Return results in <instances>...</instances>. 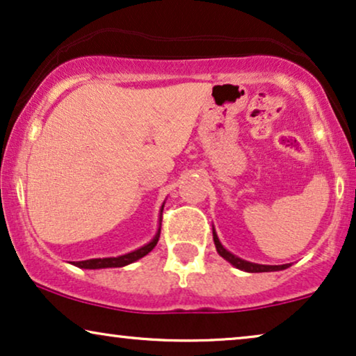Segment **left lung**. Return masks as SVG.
I'll return each instance as SVG.
<instances>
[{
	"mask_svg": "<svg viewBox=\"0 0 356 356\" xmlns=\"http://www.w3.org/2000/svg\"><path fill=\"white\" fill-rule=\"evenodd\" d=\"M213 241H215V245H216L218 254H220L222 259H226L227 262H229L231 265H234L236 268L244 270V272H249V273H259V272H277V270H285V268L290 267V264H285V265H262V264L248 262V260H243V259L236 257L234 254H231L229 250H226L225 248H222V244L220 243V239H218V236H216V233H215V229H213Z\"/></svg>",
	"mask_w": 356,
	"mask_h": 356,
	"instance_id": "left-lung-1",
	"label": "left lung"
}]
</instances>
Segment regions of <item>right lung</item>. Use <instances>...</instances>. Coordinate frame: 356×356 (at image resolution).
Instances as JSON below:
<instances>
[{
    "mask_svg": "<svg viewBox=\"0 0 356 356\" xmlns=\"http://www.w3.org/2000/svg\"><path fill=\"white\" fill-rule=\"evenodd\" d=\"M164 208V205H163ZM163 208H161V216H163ZM159 234H161V227L158 229V233L153 239L149 241L148 244H145L143 248L134 250V252H129L125 255H118V257H106V259H89V260H81V262H73V265L79 268H112V267H125L135 260H138L141 257H145L146 254H149L151 250L154 249V245L158 244L159 241Z\"/></svg>",
    "mask_w": 356,
    "mask_h": 356,
    "instance_id": "obj_1",
    "label": "right lung"
}]
</instances>
